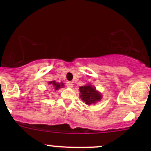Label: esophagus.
Here are the masks:
<instances>
[{
	"label": "esophagus",
	"instance_id": "esophagus-1",
	"mask_svg": "<svg viewBox=\"0 0 151 151\" xmlns=\"http://www.w3.org/2000/svg\"><path fill=\"white\" fill-rule=\"evenodd\" d=\"M66 86L68 87V88H72V87H73V84L71 83V82H67V83H66Z\"/></svg>",
	"mask_w": 151,
	"mask_h": 151
}]
</instances>
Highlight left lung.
<instances>
[{
    "label": "left lung",
    "instance_id": "1",
    "mask_svg": "<svg viewBox=\"0 0 151 151\" xmlns=\"http://www.w3.org/2000/svg\"><path fill=\"white\" fill-rule=\"evenodd\" d=\"M80 98L87 105L96 104L102 98L101 94L96 90V88L90 84L80 87Z\"/></svg>",
    "mask_w": 151,
    "mask_h": 151
}]
</instances>
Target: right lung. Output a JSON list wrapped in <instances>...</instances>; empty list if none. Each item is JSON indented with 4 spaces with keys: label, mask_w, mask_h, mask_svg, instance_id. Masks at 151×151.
Instances as JSON below:
<instances>
[{
    "label": "right lung",
    "mask_w": 151,
    "mask_h": 151,
    "mask_svg": "<svg viewBox=\"0 0 151 151\" xmlns=\"http://www.w3.org/2000/svg\"><path fill=\"white\" fill-rule=\"evenodd\" d=\"M49 84H50V85H52V87L53 88V89H55V90H58L64 86V85H63V83H56L55 81L50 82V83H49Z\"/></svg>",
    "instance_id": "obj_1"
}]
</instances>
